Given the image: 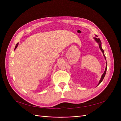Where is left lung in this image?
<instances>
[{
  "mask_svg": "<svg viewBox=\"0 0 121 121\" xmlns=\"http://www.w3.org/2000/svg\"><path fill=\"white\" fill-rule=\"evenodd\" d=\"M95 36H97L96 35H95ZM94 38L95 40V41L98 43L99 47V48L100 49V50H101V51L103 53V56H104V58H105V60H106V58H105V56L104 54V51L103 49H102V47H101V41H100V39H99V38H95V37ZM106 63H107V62H106ZM107 65H106L105 71H104V74H102V75L101 76V79H100V80L99 82V83H98V85H99V84L101 83V82L102 81V80H103V79H104V76H105V75L106 72H107ZM98 85H97V86H98Z\"/></svg>",
  "mask_w": 121,
  "mask_h": 121,
  "instance_id": "left-lung-1",
  "label": "left lung"
}]
</instances>
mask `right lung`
<instances>
[{
	"mask_svg": "<svg viewBox=\"0 0 121 121\" xmlns=\"http://www.w3.org/2000/svg\"><path fill=\"white\" fill-rule=\"evenodd\" d=\"M18 44H19V43H17V44H16V47H15V48H14V49H16V48H17V45H18Z\"/></svg>",
	"mask_w": 121,
	"mask_h": 121,
	"instance_id": "obj_1",
	"label": "right lung"
}]
</instances>
